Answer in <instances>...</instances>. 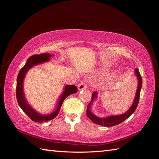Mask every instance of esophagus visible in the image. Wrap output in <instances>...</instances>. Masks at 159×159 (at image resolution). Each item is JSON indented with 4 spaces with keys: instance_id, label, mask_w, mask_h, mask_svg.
I'll return each mask as SVG.
<instances>
[{
    "instance_id": "34e87169",
    "label": "esophagus",
    "mask_w": 159,
    "mask_h": 159,
    "mask_svg": "<svg viewBox=\"0 0 159 159\" xmlns=\"http://www.w3.org/2000/svg\"><path fill=\"white\" fill-rule=\"evenodd\" d=\"M87 83L85 82V81H83V82H81V83H80V84H79V85H78V89L79 90H81V89H85V88H87Z\"/></svg>"
}]
</instances>
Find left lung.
I'll list each match as a JSON object with an SVG mask.
<instances>
[{
    "label": "left lung",
    "instance_id": "8db88e82",
    "mask_svg": "<svg viewBox=\"0 0 159 159\" xmlns=\"http://www.w3.org/2000/svg\"><path fill=\"white\" fill-rule=\"evenodd\" d=\"M135 74L138 79V87L136 91V95H135V98H134L133 103L131 105V107L129 109L128 111L122 115L107 117L105 118H99L95 116L92 113H91V111H90L91 102H93L94 98L96 97V95H97V93L94 92L93 93H92V95H91L92 96H91V102L88 105L87 112H86L88 117L91 120V121L93 122L95 124L99 125H102L105 127H112L122 123L123 121H125V120H126L127 118H129L130 116H131L134 111H135L137 107V105L139 103V96H140L141 89L142 87V78L137 68L135 69Z\"/></svg>",
    "mask_w": 159,
    "mask_h": 159
}]
</instances>
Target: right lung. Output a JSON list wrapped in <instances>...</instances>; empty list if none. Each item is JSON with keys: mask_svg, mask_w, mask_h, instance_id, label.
<instances>
[{"mask_svg": "<svg viewBox=\"0 0 159 159\" xmlns=\"http://www.w3.org/2000/svg\"><path fill=\"white\" fill-rule=\"evenodd\" d=\"M51 54L50 53H43L40 54H35L28 57V59L26 61V64L24 66L23 68H21L20 70L17 77V84H16V99L17 102L19 105V106L21 107L28 117H30L31 120L33 121L38 122V123H43L50 121V120L54 119L57 115H58L62 103H63L64 99L68 97L69 95L75 93L78 91L76 86L74 85H67L65 86V90L63 94L61 95L60 100L59 102L58 105H57V108L54 113H53L49 115H46V116H43L40 114L36 113L34 110H33L29 105L28 104L26 101L25 99V94H24L23 91V80L25 75L26 73V71L29 70L31 67L33 66L42 63V62L48 61L50 59V57Z\"/></svg>", "mask_w": 159, "mask_h": 159, "instance_id": "obj_1", "label": "right lung"}]
</instances>
